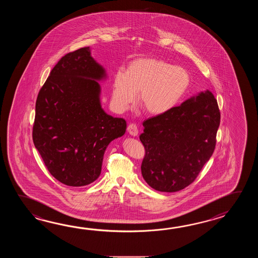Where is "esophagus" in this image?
<instances>
[{
  "label": "esophagus",
  "instance_id": "34e87169",
  "mask_svg": "<svg viewBox=\"0 0 258 258\" xmlns=\"http://www.w3.org/2000/svg\"><path fill=\"white\" fill-rule=\"evenodd\" d=\"M127 131L133 137H137L138 135V129H137V124H135V123H130L127 126Z\"/></svg>",
  "mask_w": 258,
  "mask_h": 258
}]
</instances>
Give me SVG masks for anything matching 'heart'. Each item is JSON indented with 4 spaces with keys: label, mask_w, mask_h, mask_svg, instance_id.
<instances>
[{
    "label": "heart",
    "mask_w": 258,
    "mask_h": 258,
    "mask_svg": "<svg viewBox=\"0 0 258 258\" xmlns=\"http://www.w3.org/2000/svg\"><path fill=\"white\" fill-rule=\"evenodd\" d=\"M188 72L180 66L155 58L131 61L126 72L113 77L112 103L120 111L126 110L139 92V103L150 114L159 115L172 109L190 85Z\"/></svg>",
    "instance_id": "heart-1"
}]
</instances>
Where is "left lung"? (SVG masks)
Instances as JSON below:
<instances>
[{"mask_svg": "<svg viewBox=\"0 0 258 258\" xmlns=\"http://www.w3.org/2000/svg\"><path fill=\"white\" fill-rule=\"evenodd\" d=\"M220 111L209 90L144 121L143 178L159 192H177L197 179L217 142Z\"/></svg>", "mask_w": 258, "mask_h": 258, "instance_id": "left-lung-1", "label": "left lung"}]
</instances>
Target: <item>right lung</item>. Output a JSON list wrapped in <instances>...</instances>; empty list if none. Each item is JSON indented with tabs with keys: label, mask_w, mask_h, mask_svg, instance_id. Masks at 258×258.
Returning <instances> with one entry per match:
<instances>
[{
	"label": "right lung",
	"mask_w": 258,
	"mask_h": 258,
	"mask_svg": "<svg viewBox=\"0 0 258 258\" xmlns=\"http://www.w3.org/2000/svg\"><path fill=\"white\" fill-rule=\"evenodd\" d=\"M105 77L103 67L85 47L61 57L39 90L34 145L49 173L66 185L96 181L108 145L125 133V120L100 106L97 80Z\"/></svg>",
	"instance_id": "right-lung-1"
}]
</instances>
